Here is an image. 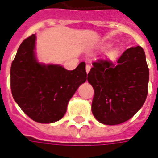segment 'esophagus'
<instances>
[{
    "mask_svg": "<svg viewBox=\"0 0 158 158\" xmlns=\"http://www.w3.org/2000/svg\"><path fill=\"white\" fill-rule=\"evenodd\" d=\"M90 65L89 64H86V66H85V70H86V73H88L89 72V70H90Z\"/></svg>",
    "mask_w": 158,
    "mask_h": 158,
    "instance_id": "obj_1",
    "label": "esophagus"
}]
</instances>
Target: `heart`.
I'll return each mask as SVG.
<instances>
[{
    "label": "heart",
    "instance_id": "obj_1",
    "mask_svg": "<svg viewBox=\"0 0 158 158\" xmlns=\"http://www.w3.org/2000/svg\"><path fill=\"white\" fill-rule=\"evenodd\" d=\"M110 55L111 56V58H115V56L117 55V50H115V49L111 50L110 52Z\"/></svg>",
    "mask_w": 158,
    "mask_h": 158
}]
</instances>
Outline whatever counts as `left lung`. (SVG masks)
<instances>
[{"mask_svg":"<svg viewBox=\"0 0 158 158\" xmlns=\"http://www.w3.org/2000/svg\"><path fill=\"white\" fill-rule=\"evenodd\" d=\"M149 69L143 48L131 47L116 63L98 60L88 73L94 90L91 110L100 123L113 126L128 121L144 105Z\"/></svg>","mask_w":158,"mask_h":158,"instance_id":"left-lung-1","label":"left lung"}]
</instances>
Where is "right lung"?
<instances>
[{
	"instance_id": "add662e5",
	"label": "right lung",
	"mask_w": 158,
	"mask_h": 158,
	"mask_svg": "<svg viewBox=\"0 0 158 158\" xmlns=\"http://www.w3.org/2000/svg\"><path fill=\"white\" fill-rule=\"evenodd\" d=\"M36 35L23 41L10 67L13 99L26 115L39 123H52L64 117L68 103L87 79L85 63L73 70L58 64L37 62Z\"/></svg>"
}]
</instances>
